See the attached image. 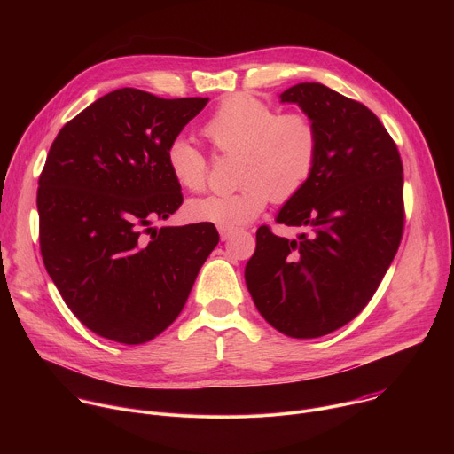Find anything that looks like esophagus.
<instances>
[{"label": "esophagus", "mask_w": 454, "mask_h": 454, "mask_svg": "<svg viewBox=\"0 0 454 454\" xmlns=\"http://www.w3.org/2000/svg\"><path fill=\"white\" fill-rule=\"evenodd\" d=\"M233 228H219V233H221V239L223 240H228L231 235H233Z\"/></svg>", "instance_id": "esophagus-1"}]
</instances>
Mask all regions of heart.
<instances>
[{
    "label": "heart",
    "instance_id": "b5f03b06",
    "mask_svg": "<svg viewBox=\"0 0 454 454\" xmlns=\"http://www.w3.org/2000/svg\"><path fill=\"white\" fill-rule=\"evenodd\" d=\"M214 151L235 156L237 183L231 193L192 200L188 219L219 228H237L264 212L270 200L289 201L310 179L319 149L316 123L305 113H282L251 95L226 97L201 129ZM172 179L188 192H201L208 181L207 156L186 140L167 151Z\"/></svg>",
    "mask_w": 454,
    "mask_h": 454
}]
</instances>
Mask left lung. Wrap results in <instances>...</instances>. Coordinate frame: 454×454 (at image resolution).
I'll list each match as a JSON object with an SVG mask.
<instances>
[{
    "mask_svg": "<svg viewBox=\"0 0 454 454\" xmlns=\"http://www.w3.org/2000/svg\"><path fill=\"white\" fill-rule=\"evenodd\" d=\"M312 118L317 161L307 184L277 215L298 239L256 230L247 291L278 333L310 340L352 321L372 300L404 228L403 161L395 142L361 102L319 82L280 95Z\"/></svg>",
    "mask_w": 454,
    "mask_h": 454,
    "instance_id": "1",
    "label": "left lung"
}]
</instances>
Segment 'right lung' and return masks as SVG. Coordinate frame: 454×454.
I'll return each mask as SVG.
<instances>
[{"label": "right lung", "instance_id": "1", "mask_svg": "<svg viewBox=\"0 0 454 454\" xmlns=\"http://www.w3.org/2000/svg\"><path fill=\"white\" fill-rule=\"evenodd\" d=\"M208 98L121 88L64 125L39 176L44 268L95 334L142 345L183 310L219 242L210 223L153 226L183 203L167 151Z\"/></svg>", "mask_w": 454, "mask_h": 454}]
</instances>
